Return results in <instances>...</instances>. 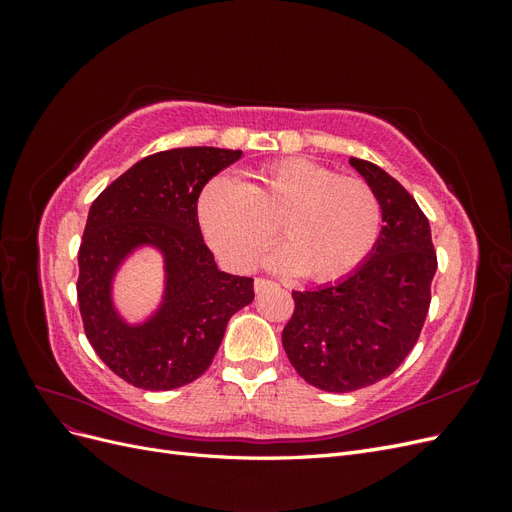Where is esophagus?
Returning <instances> with one entry per match:
<instances>
[{"label": "esophagus", "instance_id": "1", "mask_svg": "<svg viewBox=\"0 0 512 512\" xmlns=\"http://www.w3.org/2000/svg\"><path fill=\"white\" fill-rule=\"evenodd\" d=\"M275 284L271 282V280H265V277H256L254 280V290L256 292H262V290H267V288H273Z\"/></svg>", "mask_w": 512, "mask_h": 512}]
</instances>
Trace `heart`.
Listing matches in <instances>:
<instances>
[{
  "label": "heart",
  "instance_id": "b5f03b06",
  "mask_svg": "<svg viewBox=\"0 0 512 512\" xmlns=\"http://www.w3.org/2000/svg\"><path fill=\"white\" fill-rule=\"evenodd\" d=\"M198 222L226 267L252 269L280 224L275 267L331 282L359 269L382 230V205L361 177H339L307 158L260 166L245 183L218 177L198 198Z\"/></svg>",
  "mask_w": 512,
  "mask_h": 512
}]
</instances>
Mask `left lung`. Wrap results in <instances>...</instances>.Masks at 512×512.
Listing matches in <instances>:
<instances>
[{
    "label": "left lung",
    "instance_id": "8db88e82",
    "mask_svg": "<svg viewBox=\"0 0 512 512\" xmlns=\"http://www.w3.org/2000/svg\"><path fill=\"white\" fill-rule=\"evenodd\" d=\"M376 190L382 230L374 252L344 280L292 292L282 344L297 374L316 389L350 393L391 376L425 324L438 269L429 220L412 194L367 160L350 158Z\"/></svg>",
    "mask_w": 512,
    "mask_h": 512
}]
</instances>
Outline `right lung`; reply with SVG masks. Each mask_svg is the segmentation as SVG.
<instances>
[{"instance_id":"add662e5","label":"right lung","mask_w":512,"mask_h":512,"mask_svg":"<svg viewBox=\"0 0 512 512\" xmlns=\"http://www.w3.org/2000/svg\"><path fill=\"white\" fill-rule=\"evenodd\" d=\"M241 151L181 147L136 162L94 200L79 250V307L89 344L119 378L145 391H170L209 369L230 316L254 301L252 277L218 269L198 226L207 181ZM165 256L167 290L159 312L128 325L112 307L110 286L136 246Z\"/></svg>"}]
</instances>
